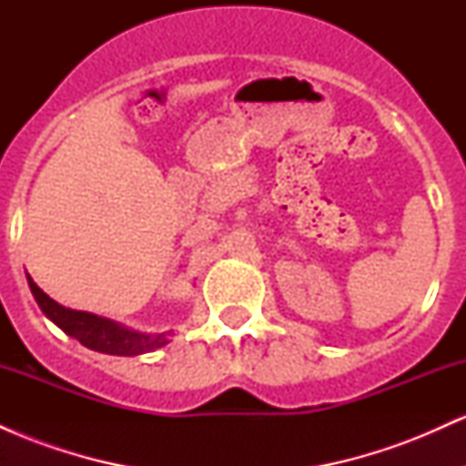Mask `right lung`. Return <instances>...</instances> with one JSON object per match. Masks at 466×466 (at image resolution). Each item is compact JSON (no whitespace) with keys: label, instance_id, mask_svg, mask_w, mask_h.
<instances>
[{"label":"right lung","instance_id":"obj_1","mask_svg":"<svg viewBox=\"0 0 466 466\" xmlns=\"http://www.w3.org/2000/svg\"><path fill=\"white\" fill-rule=\"evenodd\" d=\"M25 278H28L32 296H35V300L46 318L52 319L61 330H66L69 337H74L80 344L87 346L89 350L117 357H136L162 349V346L168 344L170 335H173V330H164V333H140V330H133L129 326L117 324L109 318L67 309L52 300L47 293L41 291L28 274H25Z\"/></svg>","mask_w":466,"mask_h":466}]
</instances>
